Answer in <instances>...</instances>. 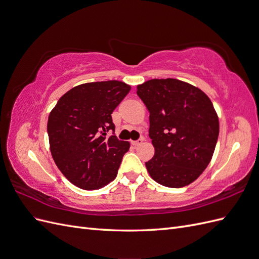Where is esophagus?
Returning <instances> with one entry per match:
<instances>
[{
  "mask_svg": "<svg viewBox=\"0 0 259 259\" xmlns=\"http://www.w3.org/2000/svg\"><path fill=\"white\" fill-rule=\"evenodd\" d=\"M143 142H144V138L142 137V138H139L138 140H133V142H132V145H133V146H135V147H137V146H139V145H142V144H143Z\"/></svg>",
  "mask_w": 259,
  "mask_h": 259,
  "instance_id": "1",
  "label": "esophagus"
}]
</instances>
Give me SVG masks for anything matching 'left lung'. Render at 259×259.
Here are the masks:
<instances>
[{
	"label": "left lung",
	"mask_w": 259,
	"mask_h": 259,
	"mask_svg": "<svg viewBox=\"0 0 259 259\" xmlns=\"http://www.w3.org/2000/svg\"><path fill=\"white\" fill-rule=\"evenodd\" d=\"M149 115L154 155L146 167L156 183L182 188L209 164L219 134L210 99L195 86L176 79H152L137 86Z\"/></svg>",
	"instance_id": "obj_1"
}]
</instances>
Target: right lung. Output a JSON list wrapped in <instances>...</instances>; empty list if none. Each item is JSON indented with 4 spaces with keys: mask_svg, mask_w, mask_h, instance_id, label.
Returning <instances> with one entry per match:
<instances>
[{
    "mask_svg": "<svg viewBox=\"0 0 259 259\" xmlns=\"http://www.w3.org/2000/svg\"><path fill=\"white\" fill-rule=\"evenodd\" d=\"M130 91V85L115 80L77 85L59 98L49 115L53 159L81 189H100L116 177L130 143L107 133L114 132L111 114Z\"/></svg>",
    "mask_w": 259,
    "mask_h": 259,
    "instance_id": "add662e5",
    "label": "right lung"
}]
</instances>
